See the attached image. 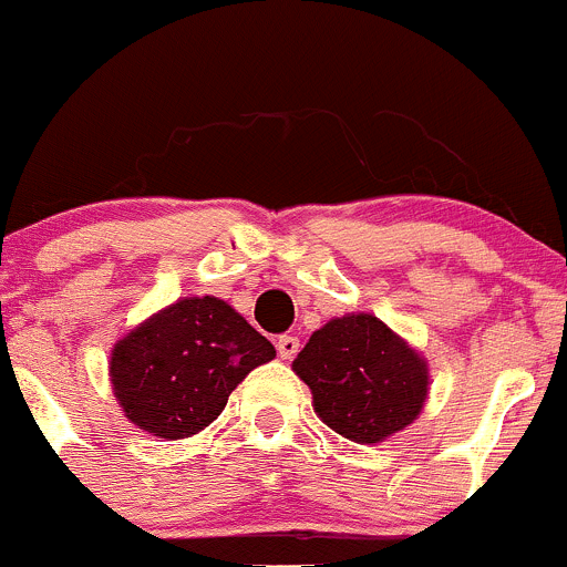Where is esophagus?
Masks as SVG:
<instances>
[{
  "mask_svg": "<svg viewBox=\"0 0 567 567\" xmlns=\"http://www.w3.org/2000/svg\"><path fill=\"white\" fill-rule=\"evenodd\" d=\"M277 351H279V357H282V359H293L296 353H299V337L282 334L277 340Z\"/></svg>",
  "mask_w": 567,
  "mask_h": 567,
  "instance_id": "esophagus-1",
  "label": "esophagus"
}]
</instances>
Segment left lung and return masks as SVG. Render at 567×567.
Segmentation results:
<instances>
[{
  "label": "left lung",
  "mask_w": 567,
  "mask_h": 567,
  "mask_svg": "<svg viewBox=\"0 0 567 567\" xmlns=\"http://www.w3.org/2000/svg\"><path fill=\"white\" fill-rule=\"evenodd\" d=\"M316 414L342 439L379 444L420 416L427 362L384 320L368 312L331 318L293 359Z\"/></svg>",
  "instance_id": "1"
}]
</instances>
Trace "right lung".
Returning <instances> with one entry per match:
<instances>
[{"label": "right lung", "instance_id": "add662e5", "mask_svg": "<svg viewBox=\"0 0 567 567\" xmlns=\"http://www.w3.org/2000/svg\"><path fill=\"white\" fill-rule=\"evenodd\" d=\"M271 342L216 296H188L131 329L112 348L114 398L134 425L158 439L208 427Z\"/></svg>", "mask_w": 567, "mask_h": 567}]
</instances>
